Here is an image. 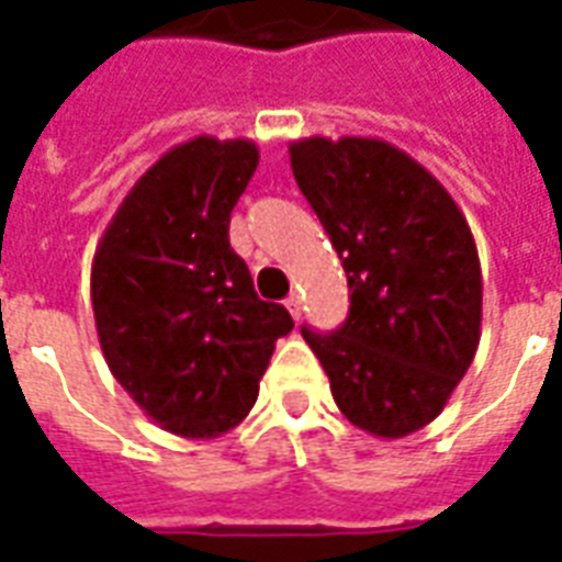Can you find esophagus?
Listing matches in <instances>:
<instances>
[{
  "instance_id": "esophagus-1",
  "label": "esophagus",
  "mask_w": 562,
  "mask_h": 562,
  "mask_svg": "<svg viewBox=\"0 0 562 562\" xmlns=\"http://www.w3.org/2000/svg\"><path fill=\"white\" fill-rule=\"evenodd\" d=\"M285 310H289L294 322H297V318H301V297H297V294H289V301H285Z\"/></svg>"
}]
</instances>
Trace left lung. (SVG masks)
<instances>
[{"mask_svg":"<svg viewBox=\"0 0 562 562\" xmlns=\"http://www.w3.org/2000/svg\"><path fill=\"white\" fill-rule=\"evenodd\" d=\"M292 173L349 280V316L304 325L340 413L401 439L446 409L482 337V265L467 216L424 165L379 138H304Z\"/></svg>","mask_w":562,"mask_h":562,"instance_id":"8db88e82","label":"left lung"}]
</instances>
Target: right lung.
Here are the masks:
<instances>
[{
  "label": "right lung",
  "instance_id": "right-lung-1",
  "mask_svg": "<svg viewBox=\"0 0 562 562\" xmlns=\"http://www.w3.org/2000/svg\"><path fill=\"white\" fill-rule=\"evenodd\" d=\"M256 168L246 138L177 144L132 186L92 258L104 361L173 436L216 439L244 422L273 346L294 328L285 306L258 297L228 244Z\"/></svg>",
  "mask_w": 562,
  "mask_h": 562
}]
</instances>
